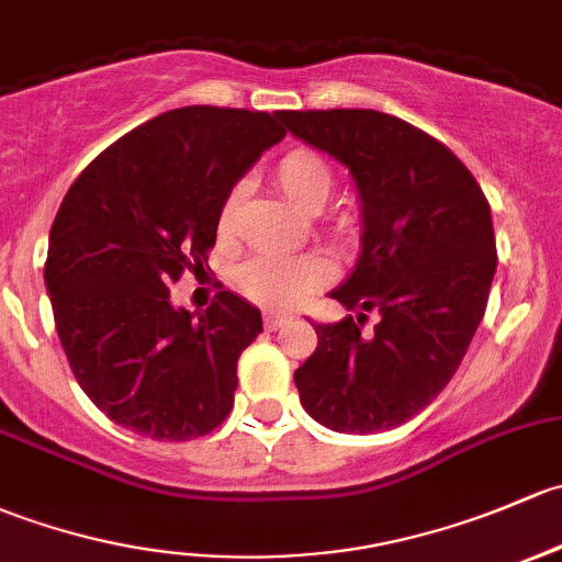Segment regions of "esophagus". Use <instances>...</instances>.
<instances>
[{
    "mask_svg": "<svg viewBox=\"0 0 562 562\" xmlns=\"http://www.w3.org/2000/svg\"><path fill=\"white\" fill-rule=\"evenodd\" d=\"M285 323H291V315H282V312H266V315H263V326L269 330L282 328Z\"/></svg>",
    "mask_w": 562,
    "mask_h": 562,
    "instance_id": "1",
    "label": "esophagus"
}]
</instances>
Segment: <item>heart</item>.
I'll list each match as a JSON object with an SVG mask.
<instances>
[{
    "instance_id": "heart-1",
    "label": "heart",
    "mask_w": 562,
    "mask_h": 562,
    "mask_svg": "<svg viewBox=\"0 0 562 562\" xmlns=\"http://www.w3.org/2000/svg\"><path fill=\"white\" fill-rule=\"evenodd\" d=\"M274 180L288 202L304 212H321L334 191V172L326 158L312 147H291L282 153L274 167ZM241 196H245V188L234 186L223 199L221 215H217L221 234L234 232ZM330 274H334V266L321 256H256L236 269L234 282L256 304L269 306V310H288L315 293Z\"/></svg>"
}]
</instances>
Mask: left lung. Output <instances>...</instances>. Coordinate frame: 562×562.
<instances>
[{"label": "left lung", "mask_w": 562, "mask_h": 562, "mask_svg": "<svg viewBox=\"0 0 562 562\" xmlns=\"http://www.w3.org/2000/svg\"><path fill=\"white\" fill-rule=\"evenodd\" d=\"M306 145L350 169L363 210L356 271L330 296L347 315L315 323L296 380L301 404L341 434H376L423 412L469 350L495 263L480 182L439 139L376 110H282ZM381 321L362 334L368 312Z\"/></svg>", "instance_id": "left-lung-1"}]
</instances>
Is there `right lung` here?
<instances>
[{
	"mask_svg": "<svg viewBox=\"0 0 562 562\" xmlns=\"http://www.w3.org/2000/svg\"><path fill=\"white\" fill-rule=\"evenodd\" d=\"M280 112L180 108L99 153L50 228L45 285L82 393L156 441L206 436L234 406L261 312L221 291L193 317L169 285L204 269L226 193L285 137Z\"/></svg>",
	"mask_w": 562,
	"mask_h": 562,
	"instance_id": "1",
	"label": "right lung"
}]
</instances>
